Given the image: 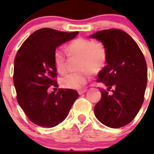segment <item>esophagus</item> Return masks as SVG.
<instances>
[{"label": "esophagus", "mask_w": 154, "mask_h": 154, "mask_svg": "<svg viewBox=\"0 0 154 154\" xmlns=\"http://www.w3.org/2000/svg\"><path fill=\"white\" fill-rule=\"evenodd\" d=\"M87 91V89H82V90H79V95H82V94H83V93H85V92H86Z\"/></svg>", "instance_id": "34e87169"}]
</instances>
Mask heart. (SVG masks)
<instances>
[{
  "instance_id": "1",
  "label": "heart",
  "mask_w": 154,
  "mask_h": 154,
  "mask_svg": "<svg viewBox=\"0 0 154 154\" xmlns=\"http://www.w3.org/2000/svg\"><path fill=\"white\" fill-rule=\"evenodd\" d=\"M70 55L80 57L79 69L83 70L70 73L61 79L60 85L64 89H79L85 85L89 79V72H96L101 70L106 62L107 51L100 42L84 38H78L67 45ZM53 62L58 74H64L66 71V59L64 51L57 48L53 53Z\"/></svg>"
}]
</instances>
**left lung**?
Instances as JSON below:
<instances>
[{
	"label": "left lung",
	"instance_id": "8db88e82",
	"mask_svg": "<svg viewBox=\"0 0 154 154\" xmlns=\"http://www.w3.org/2000/svg\"><path fill=\"white\" fill-rule=\"evenodd\" d=\"M90 38L100 41L107 51V65L97 79L107 89L101 90L94 113L105 126L120 128L136 117L143 103L147 83L146 60L137 42L122 30H103Z\"/></svg>",
	"mask_w": 154,
	"mask_h": 154
}]
</instances>
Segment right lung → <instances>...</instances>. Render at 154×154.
Here are the masks:
<instances>
[{
    "mask_svg": "<svg viewBox=\"0 0 154 154\" xmlns=\"http://www.w3.org/2000/svg\"><path fill=\"white\" fill-rule=\"evenodd\" d=\"M78 34L41 28L24 41L16 54L13 81L17 103L38 126L51 128L62 123L79 97L74 89H59L57 93H48L51 85H58L53 53Z\"/></svg>",
    "mask_w": 154,
    "mask_h": 154,
    "instance_id": "right-lung-1",
    "label": "right lung"
}]
</instances>
